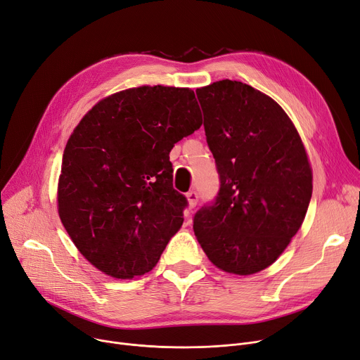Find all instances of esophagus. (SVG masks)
Returning a JSON list of instances; mask_svg holds the SVG:
<instances>
[{
  "mask_svg": "<svg viewBox=\"0 0 360 360\" xmlns=\"http://www.w3.org/2000/svg\"><path fill=\"white\" fill-rule=\"evenodd\" d=\"M186 198H188V202H190L191 209H194V207H195L197 202H198L200 195H198L197 191H190V193H186Z\"/></svg>",
  "mask_w": 360,
  "mask_h": 360,
  "instance_id": "obj_1",
  "label": "esophagus"
}]
</instances>
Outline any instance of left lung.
<instances>
[{
	"instance_id": "8db88e82",
	"label": "left lung",
	"mask_w": 360,
	"mask_h": 360,
	"mask_svg": "<svg viewBox=\"0 0 360 360\" xmlns=\"http://www.w3.org/2000/svg\"><path fill=\"white\" fill-rule=\"evenodd\" d=\"M220 188L194 216V233L223 271L248 276L278 258L305 219L312 170L286 112L232 80L195 90Z\"/></svg>"
}]
</instances>
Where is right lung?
Returning a JSON list of instances; mask_svg holds the SVG:
<instances>
[{
  "label": "right lung",
  "mask_w": 360,
  "mask_h": 360,
  "mask_svg": "<svg viewBox=\"0 0 360 360\" xmlns=\"http://www.w3.org/2000/svg\"><path fill=\"white\" fill-rule=\"evenodd\" d=\"M202 124L190 89L143 86L101 101L63 156L58 213L75 247L108 276L153 269L182 226L170 150Z\"/></svg>",
  "instance_id": "right-lung-1"
}]
</instances>
